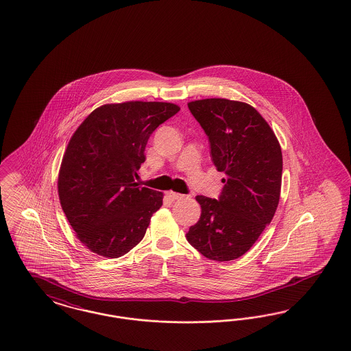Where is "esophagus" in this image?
Masks as SVG:
<instances>
[{
  "label": "esophagus",
  "mask_w": 351,
  "mask_h": 351,
  "mask_svg": "<svg viewBox=\"0 0 351 351\" xmlns=\"http://www.w3.org/2000/svg\"><path fill=\"white\" fill-rule=\"evenodd\" d=\"M169 197H171L173 201H176V199H182L184 198V195L182 193H176V192H169Z\"/></svg>",
  "instance_id": "esophagus-1"
}]
</instances>
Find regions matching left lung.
I'll list each match as a JSON object with an SVG mask.
<instances>
[{
    "label": "left lung",
    "mask_w": 351,
    "mask_h": 351,
    "mask_svg": "<svg viewBox=\"0 0 351 351\" xmlns=\"http://www.w3.org/2000/svg\"><path fill=\"white\" fill-rule=\"evenodd\" d=\"M188 108L209 137L214 166L227 178L219 199L196 196L201 217L186 239L206 258L231 261L251 250L276 214L280 142L267 120L244 101L201 99Z\"/></svg>",
    "instance_id": "8db88e82"
}]
</instances>
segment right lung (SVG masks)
Returning <instances> with one entry per match:
<instances>
[{
    "instance_id": "right-lung-1",
    "label": "right lung",
    "mask_w": 351,
    "mask_h": 351,
    "mask_svg": "<svg viewBox=\"0 0 351 351\" xmlns=\"http://www.w3.org/2000/svg\"><path fill=\"white\" fill-rule=\"evenodd\" d=\"M180 107L166 101L100 106L77 128L58 171V198L75 237L93 253L117 258L145 237L163 193L134 176L152 133Z\"/></svg>"
}]
</instances>
